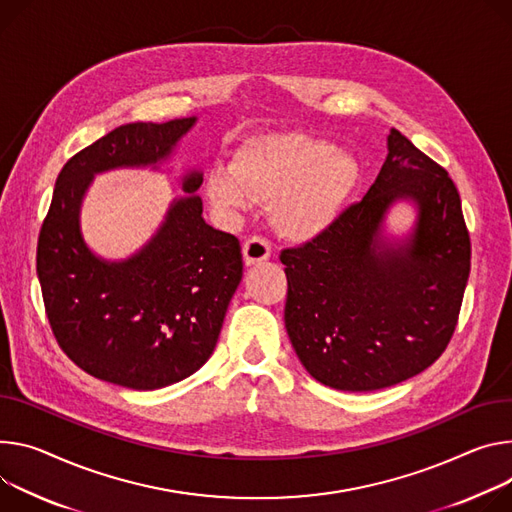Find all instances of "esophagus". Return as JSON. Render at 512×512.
Listing matches in <instances>:
<instances>
[{"label": "esophagus", "instance_id": "1", "mask_svg": "<svg viewBox=\"0 0 512 512\" xmlns=\"http://www.w3.org/2000/svg\"><path fill=\"white\" fill-rule=\"evenodd\" d=\"M271 257V243L263 237H249L243 245V259L247 265H255Z\"/></svg>", "mask_w": 512, "mask_h": 512}]
</instances>
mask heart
Instances as JSON below:
<instances>
[{
    "instance_id": "1",
    "label": "heart",
    "mask_w": 512,
    "mask_h": 512,
    "mask_svg": "<svg viewBox=\"0 0 512 512\" xmlns=\"http://www.w3.org/2000/svg\"><path fill=\"white\" fill-rule=\"evenodd\" d=\"M359 179L357 161L322 138L300 130L255 134L239 145L230 171L212 169L206 196L218 210L269 202L282 237L312 241L341 216Z\"/></svg>"
}]
</instances>
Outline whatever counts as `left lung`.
<instances>
[{"mask_svg":"<svg viewBox=\"0 0 512 512\" xmlns=\"http://www.w3.org/2000/svg\"><path fill=\"white\" fill-rule=\"evenodd\" d=\"M398 197L419 206L413 239L380 244ZM286 329L324 386L371 392L421 374L447 349L470 277L472 243L449 173L392 128L388 157L361 202L316 239L280 253Z\"/></svg>","mask_w":512,"mask_h":512,"instance_id":"left-lung-1","label":"left lung"}]
</instances>
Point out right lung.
I'll return each mask as SVG.
<instances>
[{
  "mask_svg": "<svg viewBox=\"0 0 512 512\" xmlns=\"http://www.w3.org/2000/svg\"><path fill=\"white\" fill-rule=\"evenodd\" d=\"M196 118L114 128L73 155L57 177L36 247L46 318L63 353L89 376L157 390L198 371L212 355L228 302L243 277L235 235L202 218V173L157 237L122 263L96 259L79 235V204L91 175L165 159Z\"/></svg>",
  "mask_w": 512,
  "mask_h": 512,
  "instance_id": "1",
  "label": "right lung"
}]
</instances>
